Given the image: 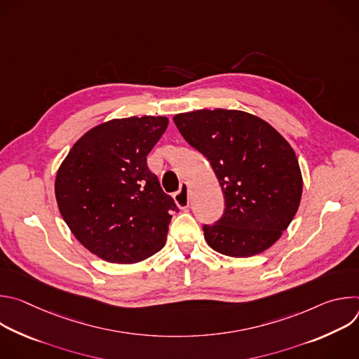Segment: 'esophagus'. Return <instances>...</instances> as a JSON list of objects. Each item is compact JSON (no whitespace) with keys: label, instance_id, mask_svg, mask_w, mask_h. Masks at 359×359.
<instances>
[{"label":"esophagus","instance_id":"34e87169","mask_svg":"<svg viewBox=\"0 0 359 359\" xmlns=\"http://www.w3.org/2000/svg\"><path fill=\"white\" fill-rule=\"evenodd\" d=\"M175 201H176V204H177L180 209H187L189 208L190 198H189V190H187L186 184H183L180 187V190L175 193Z\"/></svg>","mask_w":359,"mask_h":359}]
</instances>
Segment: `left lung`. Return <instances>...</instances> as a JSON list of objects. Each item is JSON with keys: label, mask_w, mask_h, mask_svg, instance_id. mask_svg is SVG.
<instances>
[{"label": "left lung", "mask_w": 359, "mask_h": 359, "mask_svg": "<svg viewBox=\"0 0 359 359\" xmlns=\"http://www.w3.org/2000/svg\"><path fill=\"white\" fill-rule=\"evenodd\" d=\"M184 140L206 158L226 209L203 224L208 244L230 257L271 247L294 219L302 177L290 143L267 122L241 111L200 109L173 116Z\"/></svg>", "instance_id": "1"}]
</instances>
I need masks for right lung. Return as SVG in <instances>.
Returning <instances> with one entry per match:
<instances>
[{
  "instance_id": "obj_1",
  "label": "right lung",
  "mask_w": 359,
  "mask_h": 359,
  "mask_svg": "<svg viewBox=\"0 0 359 359\" xmlns=\"http://www.w3.org/2000/svg\"><path fill=\"white\" fill-rule=\"evenodd\" d=\"M165 116L112 119L88 130L55 179L60 212L78 241L99 259L133 264L166 243L175 200L147 168Z\"/></svg>"
}]
</instances>
